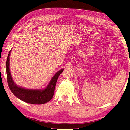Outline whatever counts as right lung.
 Instances as JSON below:
<instances>
[{
    "mask_svg": "<svg viewBox=\"0 0 130 130\" xmlns=\"http://www.w3.org/2000/svg\"><path fill=\"white\" fill-rule=\"evenodd\" d=\"M9 51L7 58L6 69L9 88L15 96L27 103L32 104H43L47 103L53 98L57 79L64 69L58 71L51 79L47 87L44 89H27L17 86L14 82L9 69Z\"/></svg>",
    "mask_w": 130,
    "mask_h": 130,
    "instance_id": "obj_1",
    "label": "right lung"
}]
</instances>
